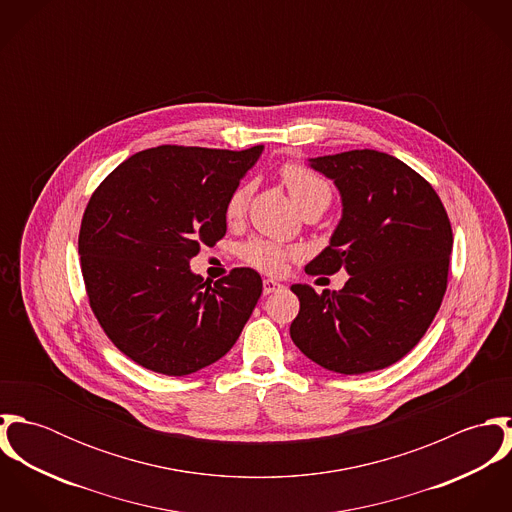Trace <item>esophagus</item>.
<instances>
[{
    "instance_id": "obj_1",
    "label": "esophagus",
    "mask_w": 512,
    "mask_h": 512,
    "mask_svg": "<svg viewBox=\"0 0 512 512\" xmlns=\"http://www.w3.org/2000/svg\"><path fill=\"white\" fill-rule=\"evenodd\" d=\"M284 286L280 284V282H276V280H264V286H262V290H264V295H270V293L278 292V290H282Z\"/></svg>"
}]
</instances>
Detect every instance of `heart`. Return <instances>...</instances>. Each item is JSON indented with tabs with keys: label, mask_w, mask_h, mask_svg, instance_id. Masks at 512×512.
I'll return each mask as SVG.
<instances>
[{
	"label": "heart",
	"mask_w": 512,
	"mask_h": 512,
	"mask_svg": "<svg viewBox=\"0 0 512 512\" xmlns=\"http://www.w3.org/2000/svg\"><path fill=\"white\" fill-rule=\"evenodd\" d=\"M280 179H282L284 187L288 189L295 207L301 213L311 211V209L325 211L329 207L333 191H331V185L317 171H313L301 163L290 161L280 167ZM250 195H252L250 185H240L230 193V197L226 201V209H224V217L228 222H238L244 217ZM293 254L295 252L292 248H286L278 242L264 240V238H252L240 248V256L246 264L254 266L260 272H268V274L280 272Z\"/></svg>",
	"instance_id": "heart-1"
}]
</instances>
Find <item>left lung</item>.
Segmentation results:
<instances>
[{
	"label": "left lung",
	"mask_w": 512,
	"mask_h": 512,
	"mask_svg": "<svg viewBox=\"0 0 512 512\" xmlns=\"http://www.w3.org/2000/svg\"><path fill=\"white\" fill-rule=\"evenodd\" d=\"M343 201L329 246L309 276L347 270L341 292L293 284L290 335L313 363L363 374L394 365L424 337L447 290L453 232L434 187L404 161L374 149L309 159Z\"/></svg>",
	"instance_id": "8db88e82"
}]
</instances>
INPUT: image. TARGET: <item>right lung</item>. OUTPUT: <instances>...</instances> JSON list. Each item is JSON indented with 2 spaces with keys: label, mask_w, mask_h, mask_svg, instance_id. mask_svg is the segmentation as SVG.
Returning a JSON list of instances; mask_svg holds the SVG:
<instances>
[{
  "label": "right lung",
  "mask_w": 512,
  "mask_h": 512,
  "mask_svg": "<svg viewBox=\"0 0 512 512\" xmlns=\"http://www.w3.org/2000/svg\"><path fill=\"white\" fill-rule=\"evenodd\" d=\"M262 149L151 147L92 193L78 234L84 288L108 339L134 363L185 376L240 337L260 274L234 268L211 286L189 262L226 234V201Z\"/></svg>",
  "instance_id": "1"
}]
</instances>
